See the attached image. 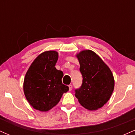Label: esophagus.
<instances>
[{
    "mask_svg": "<svg viewBox=\"0 0 135 135\" xmlns=\"http://www.w3.org/2000/svg\"><path fill=\"white\" fill-rule=\"evenodd\" d=\"M69 91H72V84H70L69 86Z\"/></svg>",
    "mask_w": 135,
    "mask_h": 135,
    "instance_id": "esophagus-1",
    "label": "esophagus"
}]
</instances>
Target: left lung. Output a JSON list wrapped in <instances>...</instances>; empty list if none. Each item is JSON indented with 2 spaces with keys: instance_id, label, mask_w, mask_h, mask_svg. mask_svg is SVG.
Listing matches in <instances>:
<instances>
[{
  "instance_id": "8db88e82",
  "label": "left lung",
  "mask_w": 135,
  "mask_h": 135,
  "mask_svg": "<svg viewBox=\"0 0 135 135\" xmlns=\"http://www.w3.org/2000/svg\"><path fill=\"white\" fill-rule=\"evenodd\" d=\"M83 75V84L75 90L80 104L89 110L102 108L112 95L114 78L109 67L91 50H83L76 55Z\"/></svg>"
}]
</instances>
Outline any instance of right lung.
Here are the masks:
<instances>
[{
    "mask_svg": "<svg viewBox=\"0 0 135 135\" xmlns=\"http://www.w3.org/2000/svg\"><path fill=\"white\" fill-rule=\"evenodd\" d=\"M58 52L47 51L34 60L26 73L23 91L35 109L47 112L56 106L69 88L62 83V71L56 69Z\"/></svg>",
    "mask_w": 135,
    "mask_h": 135,
    "instance_id": "1",
    "label": "right lung"
}]
</instances>
